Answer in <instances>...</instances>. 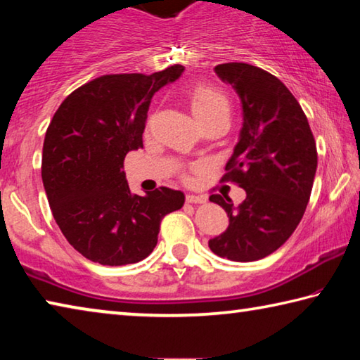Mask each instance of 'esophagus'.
I'll return each instance as SVG.
<instances>
[{"instance_id": "1", "label": "esophagus", "mask_w": 360, "mask_h": 360, "mask_svg": "<svg viewBox=\"0 0 360 360\" xmlns=\"http://www.w3.org/2000/svg\"><path fill=\"white\" fill-rule=\"evenodd\" d=\"M187 203H205L206 202V195H193V193H188L187 197Z\"/></svg>"}]
</instances>
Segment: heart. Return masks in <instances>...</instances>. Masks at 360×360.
<instances>
[{
	"label": "heart",
	"instance_id": "heart-1",
	"mask_svg": "<svg viewBox=\"0 0 360 360\" xmlns=\"http://www.w3.org/2000/svg\"><path fill=\"white\" fill-rule=\"evenodd\" d=\"M191 109L202 125L216 119H230L231 105L229 96L211 85L200 84L188 92Z\"/></svg>",
	"mask_w": 360,
	"mask_h": 360
}]
</instances>
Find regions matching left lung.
Here are the masks:
<instances>
[{"label":"left lung","mask_w":360,"mask_h":360,"mask_svg":"<svg viewBox=\"0 0 360 360\" xmlns=\"http://www.w3.org/2000/svg\"><path fill=\"white\" fill-rule=\"evenodd\" d=\"M214 71L241 100L243 127L224 179L238 182L246 198L233 206L225 195H211L227 212L229 227L208 245L219 257L254 262L283 246L302 221L318 152L307 115L278 77L248 63Z\"/></svg>","instance_id":"left-lung-1"}]
</instances>
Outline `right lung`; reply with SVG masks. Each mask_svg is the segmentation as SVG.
<instances>
[{
  "instance_id": "add662e5",
  "label": "right lung",
  "mask_w": 360,
  "mask_h": 360,
  "mask_svg": "<svg viewBox=\"0 0 360 360\" xmlns=\"http://www.w3.org/2000/svg\"><path fill=\"white\" fill-rule=\"evenodd\" d=\"M184 66L144 76L106 75L65 98L49 125L41 176L52 214L70 245L101 265L136 264L154 251L160 222L181 210L184 193L168 187L131 193L124 173L143 148L152 96Z\"/></svg>"
}]
</instances>
